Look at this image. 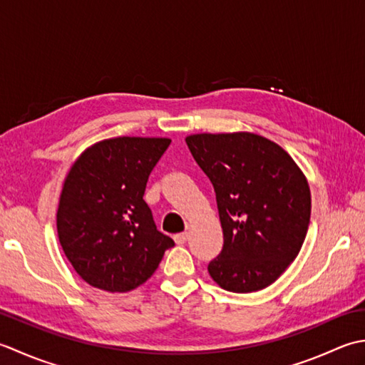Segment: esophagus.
Returning <instances> with one entry per match:
<instances>
[{"label":"esophagus","mask_w":365,"mask_h":365,"mask_svg":"<svg viewBox=\"0 0 365 365\" xmlns=\"http://www.w3.org/2000/svg\"><path fill=\"white\" fill-rule=\"evenodd\" d=\"M187 240H189L187 232H182V233L175 235V242H176V244H184Z\"/></svg>","instance_id":"1"}]
</instances>
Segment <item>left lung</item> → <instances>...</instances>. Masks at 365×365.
I'll use <instances>...</instances> for the list:
<instances>
[{
    "label": "left lung",
    "mask_w": 365,
    "mask_h": 365,
    "mask_svg": "<svg viewBox=\"0 0 365 365\" xmlns=\"http://www.w3.org/2000/svg\"><path fill=\"white\" fill-rule=\"evenodd\" d=\"M185 143L212 182L224 230L210 276L233 293L269 287L306 240L312 207L306 176L287 151L255 133H197Z\"/></svg>",
    "instance_id": "obj_1"
}]
</instances>
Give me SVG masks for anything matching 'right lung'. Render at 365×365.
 <instances>
[{
	"instance_id": "right-lung-1",
	"label": "right lung",
	"mask_w": 365,
	"mask_h": 365,
	"mask_svg": "<svg viewBox=\"0 0 365 365\" xmlns=\"http://www.w3.org/2000/svg\"><path fill=\"white\" fill-rule=\"evenodd\" d=\"M170 138L118 137L80 155L66 178L56 228L66 257L86 284L111 293L140 287L158 269L172 237L143 200Z\"/></svg>"
}]
</instances>
